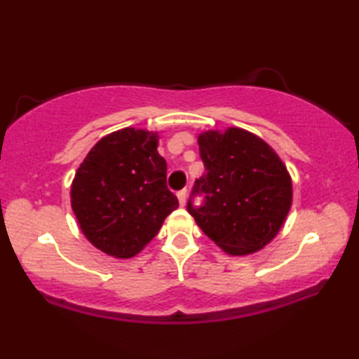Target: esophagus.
Returning <instances> with one entry per match:
<instances>
[{
	"mask_svg": "<svg viewBox=\"0 0 359 359\" xmlns=\"http://www.w3.org/2000/svg\"><path fill=\"white\" fill-rule=\"evenodd\" d=\"M186 196H188V191H186V189L178 191V201H180L181 205L186 204Z\"/></svg>",
	"mask_w": 359,
	"mask_h": 359,
	"instance_id": "34e87169",
	"label": "esophagus"
}]
</instances>
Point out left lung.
I'll use <instances>...</instances> for the list:
<instances>
[{
    "mask_svg": "<svg viewBox=\"0 0 359 359\" xmlns=\"http://www.w3.org/2000/svg\"><path fill=\"white\" fill-rule=\"evenodd\" d=\"M205 171L196 180L188 212L233 257L262 250L276 237L292 204V181L276 151L252 132L229 127L198 137ZM205 194L201 206L192 198Z\"/></svg>",
    "mask_w": 359,
    "mask_h": 359,
    "instance_id": "obj_1",
    "label": "left lung"
}]
</instances>
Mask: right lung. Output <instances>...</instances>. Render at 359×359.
Masks as SVG:
<instances>
[{
    "instance_id": "obj_1",
    "label": "right lung",
    "mask_w": 359,
    "mask_h": 359,
    "mask_svg": "<svg viewBox=\"0 0 359 359\" xmlns=\"http://www.w3.org/2000/svg\"><path fill=\"white\" fill-rule=\"evenodd\" d=\"M158 134L126 127L102 137L76 170L72 209L81 232L97 250L132 258L158 233L178 208L166 186Z\"/></svg>"
}]
</instances>
